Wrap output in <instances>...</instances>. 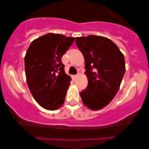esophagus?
Wrapping results in <instances>:
<instances>
[{
  "instance_id": "esophagus-1",
  "label": "esophagus",
  "mask_w": 149,
  "mask_h": 149,
  "mask_svg": "<svg viewBox=\"0 0 149 149\" xmlns=\"http://www.w3.org/2000/svg\"><path fill=\"white\" fill-rule=\"evenodd\" d=\"M77 77H78V75H73V76H72V78L73 80H75L77 78Z\"/></svg>"
}]
</instances>
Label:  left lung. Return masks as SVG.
Wrapping results in <instances>:
<instances>
[{"instance_id":"left-lung-1","label":"left lung","mask_w":149,"mask_h":149,"mask_svg":"<svg viewBox=\"0 0 149 149\" xmlns=\"http://www.w3.org/2000/svg\"><path fill=\"white\" fill-rule=\"evenodd\" d=\"M76 42L84 56L88 80L80 97L89 109L99 110L110 103L118 91L125 72L124 56L118 46L105 37H77Z\"/></svg>"}]
</instances>
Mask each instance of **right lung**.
Masks as SVG:
<instances>
[{"label":"right lung","mask_w":149,"mask_h":149,"mask_svg":"<svg viewBox=\"0 0 149 149\" xmlns=\"http://www.w3.org/2000/svg\"><path fill=\"white\" fill-rule=\"evenodd\" d=\"M75 38L49 33L30 44L24 57L27 85L40 107L49 111L64 104L71 77L65 73L61 57Z\"/></svg>","instance_id":"right-lung-1"}]
</instances>
